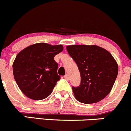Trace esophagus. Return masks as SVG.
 Segmentation results:
<instances>
[{
  "mask_svg": "<svg viewBox=\"0 0 131 131\" xmlns=\"http://www.w3.org/2000/svg\"><path fill=\"white\" fill-rule=\"evenodd\" d=\"M64 77V79H67V80H68V79H69V78H70L69 75H68V74L65 75Z\"/></svg>",
  "mask_w": 131,
  "mask_h": 131,
  "instance_id": "1",
  "label": "esophagus"
}]
</instances>
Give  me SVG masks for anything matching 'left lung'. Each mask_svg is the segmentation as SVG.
<instances>
[{
  "label": "left lung",
  "mask_w": 131,
  "mask_h": 131,
  "mask_svg": "<svg viewBox=\"0 0 131 131\" xmlns=\"http://www.w3.org/2000/svg\"><path fill=\"white\" fill-rule=\"evenodd\" d=\"M67 50L76 63L81 75V85L72 87L75 99L86 104L104 99L111 92L118 75L115 59L97 45H69Z\"/></svg>",
  "instance_id": "obj_1"
}]
</instances>
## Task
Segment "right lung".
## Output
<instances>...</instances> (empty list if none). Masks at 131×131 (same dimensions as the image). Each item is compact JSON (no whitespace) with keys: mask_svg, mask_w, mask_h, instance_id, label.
Segmentation results:
<instances>
[{"mask_svg":"<svg viewBox=\"0 0 131 131\" xmlns=\"http://www.w3.org/2000/svg\"><path fill=\"white\" fill-rule=\"evenodd\" d=\"M61 45L39 42L20 51L13 63V74L20 90L34 100L45 99L51 94L57 81L58 64L55 56L61 52Z\"/></svg>","mask_w":131,"mask_h":131,"instance_id":"add662e5","label":"right lung"}]
</instances>
